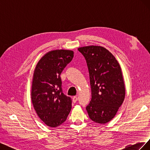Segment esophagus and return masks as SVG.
<instances>
[{"label":"esophagus","instance_id":"34e87169","mask_svg":"<svg viewBox=\"0 0 150 150\" xmlns=\"http://www.w3.org/2000/svg\"><path fill=\"white\" fill-rule=\"evenodd\" d=\"M78 98H77V96H74L73 98H72V101H73L74 103H76L77 102V101H78Z\"/></svg>","mask_w":150,"mask_h":150}]
</instances>
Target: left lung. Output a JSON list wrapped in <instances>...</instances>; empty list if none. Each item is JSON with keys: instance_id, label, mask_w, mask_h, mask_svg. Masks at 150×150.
Listing matches in <instances>:
<instances>
[{"instance_id": "1", "label": "left lung", "mask_w": 150, "mask_h": 150, "mask_svg": "<svg viewBox=\"0 0 150 150\" xmlns=\"http://www.w3.org/2000/svg\"><path fill=\"white\" fill-rule=\"evenodd\" d=\"M78 51L87 63L91 88V100L86 109L92 121L105 124L115 117L125 99L120 66L114 56L103 47L86 46Z\"/></svg>"}]
</instances>
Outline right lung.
Returning <instances> with one entry per match:
<instances>
[{
	"mask_svg": "<svg viewBox=\"0 0 150 150\" xmlns=\"http://www.w3.org/2000/svg\"><path fill=\"white\" fill-rule=\"evenodd\" d=\"M73 56L69 50L52 51L40 59L34 71L32 101L40 119L52 128L62 124L71 110V98L63 93L60 75Z\"/></svg>",
	"mask_w": 150,
	"mask_h": 150,
	"instance_id": "add662e5",
	"label": "right lung"
}]
</instances>
